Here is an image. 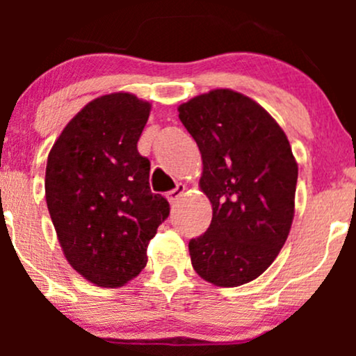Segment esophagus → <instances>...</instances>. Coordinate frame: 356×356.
Returning <instances> with one entry per match:
<instances>
[{
  "label": "esophagus",
  "mask_w": 356,
  "mask_h": 356,
  "mask_svg": "<svg viewBox=\"0 0 356 356\" xmlns=\"http://www.w3.org/2000/svg\"><path fill=\"white\" fill-rule=\"evenodd\" d=\"M184 192H186V186H184V184H177V186H175L172 191H169V192H167V194H165L167 201H169L170 204H175V202L179 201V199L182 197Z\"/></svg>",
  "instance_id": "obj_1"
}]
</instances>
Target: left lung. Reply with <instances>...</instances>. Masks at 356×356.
Wrapping results in <instances>:
<instances>
[{"instance_id":"left-lung-1","label":"left lung","mask_w":356,"mask_h":356,"mask_svg":"<svg viewBox=\"0 0 356 356\" xmlns=\"http://www.w3.org/2000/svg\"><path fill=\"white\" fill-rule=\"evenodd\" d=\"M177 110L201 150L199 186L212 204L211 226L189 241L192 268L216 286L246 284L271 266L291 229V145L266 110L234 90H211Z\"/></svg>"}]
</instances>
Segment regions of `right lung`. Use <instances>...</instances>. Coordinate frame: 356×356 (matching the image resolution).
Masks as SVG:
<instances>
[{"label": "right lung", "mask_w": 356, "mask_h": 356, "mask_svg": "<svg viewBox=\"0 0 356 356\" xmlns=\"http://www.w3.org/2000/svg\"><path fill=\"white\" fill-rule=\"evenodd\" d=\"M150 104L108 93L85 105L53 144L44 194L70 266L90 283L118 288L147 264V246L169 216L152 194L150 162L137 150Z\"/></svg>", "instance_id": "right-lung-1"}]
</instances>
